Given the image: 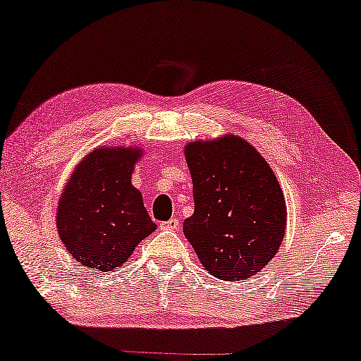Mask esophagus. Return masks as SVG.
<instances>
[{
  "instance_id": "34e87169",
  "label": "esophagus",
  "mask_w": 361,
  "mask_h": 361,
  "mask_svg": "<svg viewBox=\"0 0 361 361\" xmlns=\"http://www.w3.org/2000/svg\"><path fill=\"white\" fill-rule=\"evenodd\" d=\"M178 227H180V220L178 219H169L168 222L161 224V228L164 230H178Z\"/></svg>"
}]
</instances>
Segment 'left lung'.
<instances>
[{
    "mask_svg": "<svg viewBox=\"0 0 361 361\" xmlns=\"http://www.w3.org/2000/svg\"><path fill=\"white\" fill-rule=\"evenodd\" d=\"M195 212L185 237L207 272L249 279L276 257L288 210L279 181L250 142L235 134L185 146Z\"/></svg>",
    "mask_w": 361,
    "mask_h": 361,
    "instance_id": "left-lung-1",
    "label": "left lung"
}]
</instances>
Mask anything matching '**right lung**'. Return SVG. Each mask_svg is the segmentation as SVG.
<instances>
[{"label":"right lung","mask_w":361,"mask_h":361,"mask_svg":"<svg viewBox=\"0 0 361 361\" xmlns=\"http://www.w3.org/2000/svg\"><path fill=\"white\" fill-rule=\"evenodd\" d=\"M139 158L142 147L99 146L68 176L56 207V232L80 266L114 271L156 230L131 183Z\"/></svg>","instance_id":"1"}]
</instances>
